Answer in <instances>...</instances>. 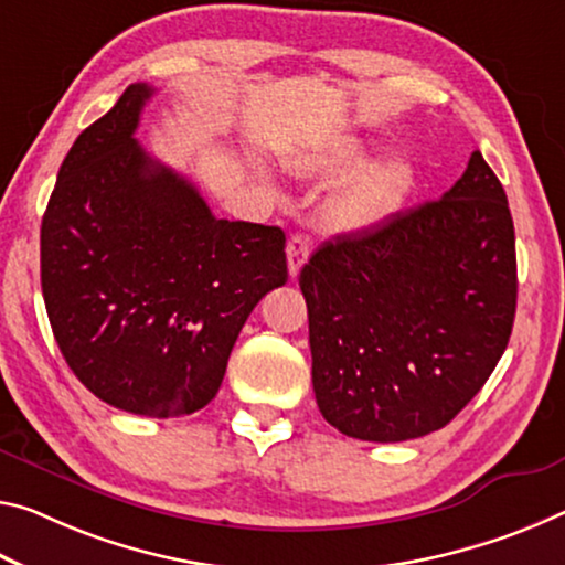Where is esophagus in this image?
Masks as SVG:
<instances>
[{
  "mask_svg": "<svg viewBox=\"0 0 565 565\" xmlns=\"http://www.w3.org/2000/svg\"><path fill=\"white\" fill-rule=\"evenodd\" d=\"M307 258H309V238L301 236V234H294L289 238V244H286V262H289L291 279H297L301 266L307 264Z\"/></svg>",
  "mask_w": 565,
  "mask_h": 565,
  "instance_id": "34e87169",
  "label": "esophagus"
}]
</instances>
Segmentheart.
<instances>
[{
  "label": "heart",
  "mask_w": 565,
  "mask_h": 565,
  "mask_svg": "<svg viewBox=\"0 0 565 565\" xmlns=\"http://www.w3.org/2000/svg\"><path fill=\"white\" fill-rule=\"evenodd\" d=\"M366 158L370 146L362 138L342 136L294 160L297 173L315 181L348 175L327 203V221L334 231L354 234L380 226L407 199L415 178L407 160L382 158L364 167Z\"/></svg>",
  "instance_id": "b5f03b06"
}]
</instances>
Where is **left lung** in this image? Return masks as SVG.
Here are the masks:
<instances>
[{
    "instance_id": "8db88e82",
    "label": "left lung",
    "mask_w": 565,
    "mask_h": 565,
    "mask_svg": "<svg viewBox=\"0 0 565 565\" xmlns=\"http://www.w3.org/2000/svg\"><path fill=\"white\" fill-rule=\"evenodd\" d=\"M299 286L327 423L366 443L435 433L482 390L513 331L503 185L476 150L443 199L329 241Z\"/></svg>"
}]
</instances>
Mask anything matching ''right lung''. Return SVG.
I'll list each match as a JSON object with an SVG mask.
<instances>
[{
    "instance_id": "1",
    "label": "right lung",
    "mask_w": 565,
    "mask_h": 565,
    "mask_svg": "<svg viewBox=\"0 0 565 565\" xmlns=\"http://www.w3.org/2000/svg\"><path fill=\"white\" fill-rule=\"evenodd\" d=\"M153 97L130 85L62 160L40 231L60 352L107 405L191 415L216 397L241 327L289 279L279 226L216 218L136 140Z\"/></svg>"
}]
</instances>
